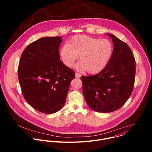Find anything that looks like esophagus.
Returning a JSON list of instances; mask_svg holds the SVG:
<instances>
[{
	"instance_id": "obj_1",
	"label": "esophagus",
	"mask_w": 152,
	"mask_h": 152,
	"mask_svg": "<svg viewBox=\"0 0 152 152\" xmlns=\"http://www.w3.org/2000/svg\"><path fill=\"white\" fill-rule=\"evenodd\" d=\"M75 77H77V78H80L81 77V75H80L79 73H75Z\"/></svg>"
}]
</instances>
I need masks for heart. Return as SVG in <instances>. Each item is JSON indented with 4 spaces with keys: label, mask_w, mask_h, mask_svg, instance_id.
Wrapping results in <instances>:
<instances>
[{
    "label": "heart",
    "mask_w": 152,
    "mask_h": 152,
    "mask_svg": "<svg viewBox=\"0 0 152 152\" xmlns=\"http://www.w3.org/2000/svg\"><path fill=\"white\" fill-rule=\"evenodd\" d=\"M113 52V45L109 40L77 35L61 47L59 54L64 65L69 68L73 66L80 56V62L76 68L94 74L107 66Z\"/></svg>",
    "instance_id": "1"
}]
</instances>
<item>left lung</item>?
I'll return each instance as SVG.
<instances>
[{"instance_id": "8db88e82", "label": "left lung", "mask_w": 152, "mask_h": 152, "mask_svg": "<svg viewBox=\"0 0 152 152\" xmlns=\"http://www.w3.org/2000/svg\"><path fill=\"white\" fill-rule=\"evenodd\" d=\"M113 52L107 66L92 76H82L83 92L88 105L94 110L108 113L120 108L132 94L136 73L135 60L130 47L108 33Z\"/></svg>"}]
</instances>
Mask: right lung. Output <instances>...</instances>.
<instances>
[{"label": "right lung", "instance_id": "obj_1", "mask_svg": "<svg viewBox=\"0 0 152 152\" xmlns=\"http://www.w3.org/2000/svg\"><path fill=\"white\" fill-rule=\"evenodd\" d=\"M61 37H44L30 44L21 56L18 78L22 94L33 108L51 114L65 104L74 72L60 61Z\"/></svg>", "mask_w": 152, "mask_h": 152}]
</instances>
